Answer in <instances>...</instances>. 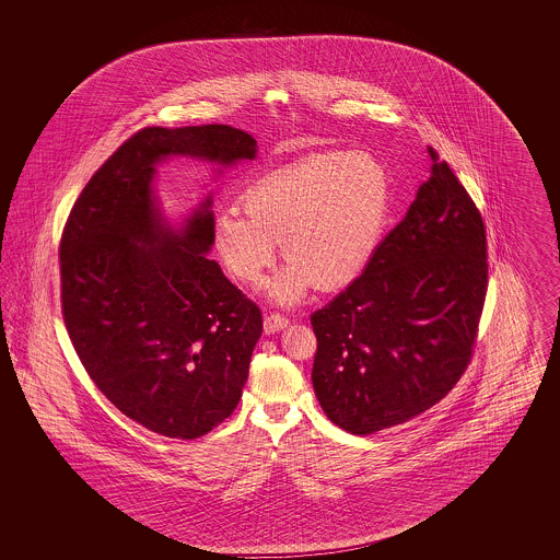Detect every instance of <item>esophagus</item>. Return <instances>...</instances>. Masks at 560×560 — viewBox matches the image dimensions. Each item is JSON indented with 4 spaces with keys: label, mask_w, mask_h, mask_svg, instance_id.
Here are the masks:
<instances>
[{
    "label": "esophagus",
    "mask_w": 560,
    "mask_h": 560,
    "mask_svg": "<svg viewBox=\"0 0 560 560\" xmlns=\"http://www.w3.org/2000/svg\"><path fill=\"white\" fill-rule=\"evenodd\" d=\"M288 323L290 320L285 319V317H281V315H277V313H270L265 317V331H267L268 336L270 334H277V331H281L283 327H288Z\"/></svg>",
    "instance_id": "34e87169"
}]
</instances>
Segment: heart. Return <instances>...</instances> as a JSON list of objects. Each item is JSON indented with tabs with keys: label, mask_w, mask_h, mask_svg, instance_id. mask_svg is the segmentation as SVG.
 <instances>
[{
	"label": "heart",
	"mask_w": 560,
	"mask_h": 560,
	"mask_svg": "<svg viewBox=\"0 0 560 560\" xmlns=\"http://www.w3.org/2000/svg\"><path fill=\"white\" fill-rule=\"evenodd\" d=\"M243 206L215 213L222 262L256 285L281 241L290 262L270 283V295L293 304L313 285L345 288L368 267L388 218L390 183L365 151H325L260 178L245 190Z\"/></svg>",
	"instance_id": "b5f03b06"
}]
</instances>
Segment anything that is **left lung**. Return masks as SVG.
Listing matches in <instances>:
<instances>
[{
    "instance_id": "left-lung-1",
    "label": "left lung",
    "mask_w": 560,
    "mask_h": 560,
    "mask_svg": "<svg viewBox=\"0 0 560 560\" xmlns=\"http://www.w3.org/2000/svg\"><path fill=\"white\" fill-rule=\"evenodd\" d=\"M430 178L361 277L313 313V386L350 434L397 427L443 399L466 372L487 293L480 212L428 147Z\"/></svg>"
}]
</instances>
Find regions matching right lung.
Masks as SVG:
<instances>
[{
    "mask_svg": "<svg viewBox=\"0 0 560 560\" xmlns=\"http://www.w3.org/2000/svg\"><path fill=\"white\" fill-rule=\"evenodd\" d=\"M256 151L222 124L144 128L90 178L62 231V317L85 372L121 413L170 439L203 436L235 411L262 313L206 258L212 197L174 231L155 165L172 155L233 165Z\"/></svg>",
    "mask_w": 560,
    "mask_h": 560,
    "instance_id": "add662e5",
    "label": "right lung"
}]
</instances>
